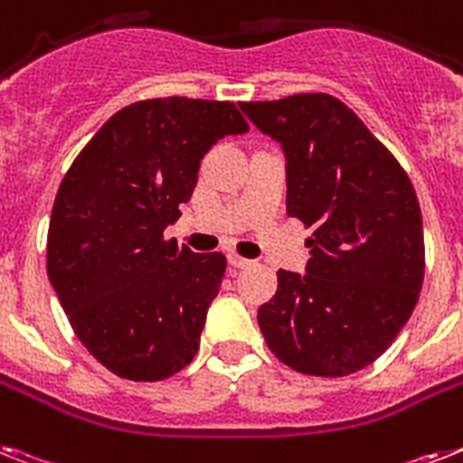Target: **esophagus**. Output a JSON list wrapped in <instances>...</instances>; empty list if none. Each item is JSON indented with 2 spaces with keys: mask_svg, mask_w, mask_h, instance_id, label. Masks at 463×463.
Masks as SVG:
<instances>
[{
  "mask_svg": "<svg viewBox=\"0 0 463 463\" xmlns=\"http://www.w3.org/2000/svg\"><path fill=\"white\" fill-rule=\"evenodd\" d=\"M228 261H231V266H235V269H247V266L254 264V261H251V259L240 257L238 251H228Z\"/></svg>",
  "mask_w": 463,
  "mask_h": 463,
  "instance_id": "esophagus-1",
  "label": "esophagus"
}]
</instances>
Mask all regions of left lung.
<instances>
[{"instance_id": "1", "label": "left lung", "mask_w": 463, "mask_h": 463, "mask_svg": "<svg viewBox=\"0 0 463 463\" xmlns=\"http://www.w3.org/2000/svg\"><path fill=\"white\" fill-rule=\"evenodd\" d=\"M240 109L280 142L288 213L314 228L307 273L278 270L259 328L299 373H356L392 345L419 302L426 250L414 185L335 97L292 95Z\"/></svg>"}]
</instances>
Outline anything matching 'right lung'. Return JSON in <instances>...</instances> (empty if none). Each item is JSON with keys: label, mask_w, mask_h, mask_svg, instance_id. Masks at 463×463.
Returning a JSON list of instances; mask_svg holds the SVG:
<instances>
[{"label": "right lung", "mask_w": 463, "mask_h": 463, "mask_svg": "<svg viewBox=\"0 0 463 463\" xmlns=\"http://www.w3.org/2000/svg\"><path fill=\"white\" fill-rule=\"evenodd\" d=\"M250 130L232 101H135L85 145L56 193L47 276L78 340L111 373L164 381L193 362L225 273L221 251L164 240L199 164Z\"/></svg>", "instance_id": "add662e5"}]
</instances>
